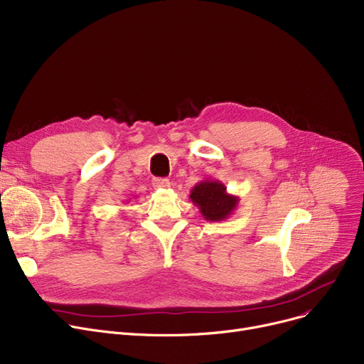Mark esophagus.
I'll return each instance as SVG.
<instances>
[{
    "instance_id": "1",
    "label": "esophagus",
    "mask_w": 364,
    "mask_h": 364,
    "mask_svg": "<svg viewBox=\"0 0 364 364\" xmlns=\"http://www.w3.org/2000/svg\"><path fill=\"white\" fill-rule=\"evenodd\" d=\"M169 186H171V183L166 178H154L153 180V187L154 188H168Z\"/></svg>"
}]
</instances>
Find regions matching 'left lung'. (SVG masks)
Instances as JSON below:
<instances>
[{
    "mask_svg": "<svg viewBox=\"0 0 364 364\" xmlns=\"http://www.w3.org/2000/svg\"><path fill=\"white\" fill-rule=\"evenodd\" d=\"M188 198L208 221L226 220L240 203V196L228 193L226 186L218 180H202L192 188Z\"/></svg>",
    "mask_w": 364,
    "mask_h": 364,
    "instance_id": "left-lung-1",
    "label": "left lung"
}]
</instances>
